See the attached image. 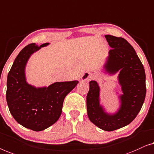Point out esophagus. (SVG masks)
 Here are the masks:
<instances>
[{
	"instance_id": "34e87169",
	"label": "esophagus",
	"mask_w": 154,
	"mask_h": 154,
	"mask_svg": "<svg viewBox=\"0 0 154 154\" xmlns=\"http://www.w3.org/2000/svg\"><path fill=\"white\" fill-rule=\"evenodd\" d=\"M95 77L94 75L91 72H86L84 73V75H82V80L84 82H89L90 80H91Z\"/></svg>"
}]
</instances>
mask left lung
Returning <instances> with one entry per match:
<instances>
[{"label": "left lung", "instance_id": "1", "mask_svg": "<svg viewBox=\"0 0 154 154\" xmlns=\"http://www.w3.org/2000/svg\"><path fill=\"white\" fill-rule=\"evenodd\" d=\"M105 37L112 49L104 68L109 74L120 70L121 107L115 114L105 112L100 105V87L96 81L89 82L86 107L88 119L94 124L103 131H113L131 123L140 112L146 96V75L141 60L126 40L110 35Z\"/></svg>", "mask_w": 154, "mask_h": 154}]
</instances>
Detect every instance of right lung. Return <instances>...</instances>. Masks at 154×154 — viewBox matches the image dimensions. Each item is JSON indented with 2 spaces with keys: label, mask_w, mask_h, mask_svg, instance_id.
<instances>
[{
  "label": "right lung",
  "mask_w": 154,
  "mask_h": 154,
  "mask_svg": "<svg viewBox=\"0 0 154 154\" xmlns=\"http://www.w3.org/2000/svg\"><path fill=\"white\" fill-rule=\"evenodd\" d=\"M32 43L25 47L8 75L6 100L10 112L19 124L34 131L47 128L59 119L66 96L78 81L55 82L48 87L36 88L26 82L25 68L28 60L41 47Z\"/></svg>",
  "instance_id": "right-lung-1"
}]
</instances>
